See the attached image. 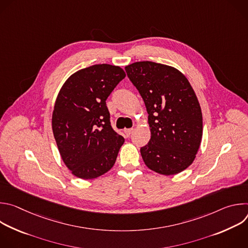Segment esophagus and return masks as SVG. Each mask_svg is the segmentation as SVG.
Segmentation results:
<instances>
[{"label": "esophagus", "instance_id": "34e87169", "mask_svg": "<svg viewBox=\"0 0 248 248\" xmlns=\"http://www.w3.org/2000/svg\"><path fill=\"white\" fill-rule=\"evenodd\" d=\"M132 131H133V128H127V129H124V133H125L126 137H129V136H130V134L132 133Z\"/></svg>", "mask_w": 248, "mask_h": 248}]
</instances>
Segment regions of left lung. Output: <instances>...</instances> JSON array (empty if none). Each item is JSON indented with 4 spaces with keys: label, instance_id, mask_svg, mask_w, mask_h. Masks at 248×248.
I'll use <instances>...</instances> for the list:
<instances>
[{
    "label": "left lung",
    "instance_id": "obj_1",
    "mask_svg": "<svg viewBox=\"0 0 248 248\" xmlns=\"http://www.w3.org/2000/svg\"><path fill=\"white\" fill-rule=\"evenodd\" d=\"M142 97L151 130L140 148L145 165L171 175L192 164L202 138V113L187 78L176 68L154 62H136L124 67Z\"/></svg>",
    "mask_w": 248,
    "mask_h": 248
}]
</instances>
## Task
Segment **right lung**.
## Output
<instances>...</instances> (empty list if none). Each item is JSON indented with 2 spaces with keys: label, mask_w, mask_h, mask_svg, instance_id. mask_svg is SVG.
Wrapping results in <instances>:
<instances>
[{
  "label": "right lung",
  "mask_w": 248,
  "mask_h": 248,
  "mask_svg": "<svg viewBox=\"0 0 248 248\" xmlns=\"http://www.w3.org/2000/svg\"><path fill=\"white\" fill-rule=\"evenodd\" d=\"M124 78L120 66L94 64L70 76L58 94L54 137L63 163L79 179L98 178L117 160L124 138L111 125L106 100Z\"/></svg>",
  "instance_id": "add662e5"
}]
</instances>
